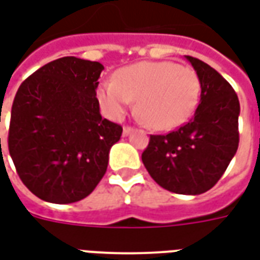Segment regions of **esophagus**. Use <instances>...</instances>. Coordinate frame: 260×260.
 I'll use <instances>...</instances> for the list:
<instances>
[{"label":"esophagus","instance_id":"1","mask_svg":"<svg viewBox=\"0 0 260 260\" xmlns=\"http://www.w3.org/2000/svg\"><path fill=\"white\" fill-rule=\"evenodd\" d=\"M134 132V128H131V126H124V129H122V135L128 136L131 135Z\"/></svg>","mask_w":260,"mask_h":260}]
</instances>
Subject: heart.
Listing matches in <instances>:
<instances>
[{
    "instance_id": "1",
    "label": "heart",
    "mask_w": 260,
    "mask_h": 260,
    "mask_svg": "<svg viewBox=\"0 0 260 260\" xmlns=\"http://www.w3.org/2000/svg\"><path fill=\"white\" fill-rule=\"evenodd\" d=\"M201 80L189 67L171 61H142L118 69L103 82L97 99L113 119H121L136 99V110L152 128L174 129L185 124L199 104Z\"/></svg>"
}]
</instances>
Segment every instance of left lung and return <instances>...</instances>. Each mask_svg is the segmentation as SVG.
<instances>
[{"mask_svg": "<svg viewBox=\"0 0 260 260\" xmlns=\"http://www.w3.org/2000/svg\"><path fill=\"white\" fill-rule=\"evenodd\" d=\"M201 80L193 117L167 135H152L142 161L164 189L201 195L216 185L238 149L240 102L227 80L201 59L185 55Z\"/></svg>", "mask_w": 260, "mask_h": 260, "instance_id": "obj_1", "label": "left lung"}]
</instances>
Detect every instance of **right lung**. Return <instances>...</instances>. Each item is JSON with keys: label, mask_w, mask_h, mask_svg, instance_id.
<instances>
[{"label": "right lung", "mask_w": 260, "mask_h": 260, "mask_svg": "<svg viewBox=\"0 0 260 260\" xmlns=\"http://www.w3.org/2000/svg\"><path fill=\"white\" fill-rule=\"evenodd\" d=\"M103 69L96 61L62 57L37 69L16 91L9 154L22 182L43 201H82L106 174L122 128L100 114L96 89Z\"/></svg>", "instance_id": "obj_1"}]
</instances>
